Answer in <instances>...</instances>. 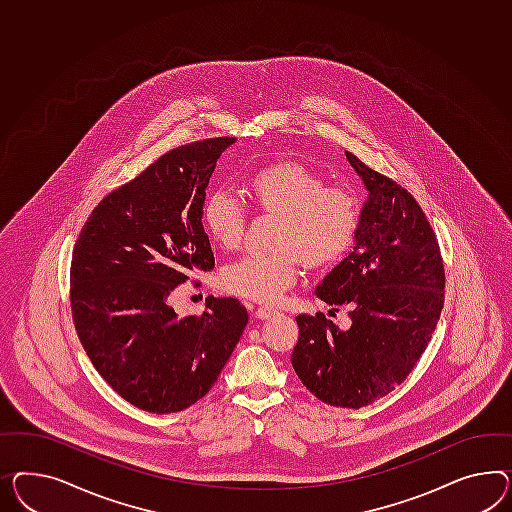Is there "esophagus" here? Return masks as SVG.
<instances>
[{"label":"esophagus","instance_id":"obj_1","mask_svg":"<svg viewBox=\"0 0 512 512\" xmlns=\"http://www.w3.org/2000/svg\"><path fill=\"white\" fill-rule=\"evenodd\" d=\"M279 311H276L274 307H259L257 311H255V317L259 318V320H266V318L276 317Z\"/></svg>","mask_w":512,"mask_h":512}]
</instances>
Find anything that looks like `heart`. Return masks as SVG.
Wrapping results in <instances>:
<instances>
[{
    "instance_id": "obj_1",
    "label": "heart",
    "mask_w": 512,
    "mask_h": 512,
    "mask_svg": "<svg viewBox=\"0 0 512 512\" xmlns=\"http://www.w3.org/2000/svg\"><path fill=\"white\" fill-rule=\"evenodd\" d=\"M259 207L281 216L272 253H246L227 264L221 287L236 296L272 302L294 283L298 257L307 266L335 263L352 246L360 225V201L341 186H324L307 167L281 162L264 167L249 179ZM203 221L221 248L238 246L246 210L227 188L208 194Z\"/></svg>"
}]
</instances>
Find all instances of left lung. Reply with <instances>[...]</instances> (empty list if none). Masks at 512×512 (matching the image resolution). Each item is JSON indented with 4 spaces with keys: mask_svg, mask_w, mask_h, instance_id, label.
I'll list each match as a JSON object with an SVG mask.
<instances>
[{
    "mask_svg": "<svg viewBox=\"0 0 512 512\" xmlns=\"http://www.w3.org/2000/svg\"><path fill=\"white\" fill-rule=\"evenodd\" d=\"M346 158L367 201L354 249L318 283L317 298L348 309L337 326L324 313L298 315L292 367L317 399L361 408L393 391L412 373L436 330L443 307L442 257L425 212L401 184Z\"/></svg>",
    "mask_w": 512,
    "mask_h": 512,
    "instance_id": "obj_1",
    "label": "left lung"
}]
</instances>
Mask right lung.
I'll list each match as a JSON object with an SVG mask.
<instances>
[{"label":"right lung","instance_id":"add662e5","mask_svg":"<svg viewBox=\"0 0 512 512\" xmlns=\"http://www.w3.org/2000/svg\"><path fill=\"white\" fill-rule=\"evenodd\" d=\"M235 141L203 139L160 156L98 203L72 251L78 337L100 376L145 412L173 414L203 399L248 324L235 298L210 296L201 317L169 305L190 272L214 268L203 205Z\"/></svg>","mask_w":512,"mask_h":512}]
</instances>
